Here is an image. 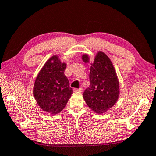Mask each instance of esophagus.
Instances as JSON below:
<instances>
[{"mask_svg":"<svg viewBox=\"0 0 156 156\" xmlns=\"http://www.w3.org/2000/svg\"><path fill=\"white\" fill-rule=\"evenodd\" d=\"M73 92H83V89L82 88H80V89H73Z\"/></svg>","mask_w":156,"mask_h":156,"instance_id":"obj_1","label":"esophagus"}]
</instances>
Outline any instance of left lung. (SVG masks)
Returning a JSON list of instances; mask_svg holds the SVG:
<instances>
[{"label":"left lung","mask_w":156,"mask_h":156,"mask_svg":"<svg viewBox=\"0 0 156 156\" xmlns=\"http://www.w3.org/2000/svg\"><path fill=\"white\" fill-rule=\"evenodd\" d=\"M82 60L90 62L88 54H84ZM90 84L83 93L84 101L98 114L107 112L118 101L120 86L117 73L109 56L101 51L97 52L91 63L89 73Z\"/></svg>","instance_id":"8db88e82"}]
</instances>
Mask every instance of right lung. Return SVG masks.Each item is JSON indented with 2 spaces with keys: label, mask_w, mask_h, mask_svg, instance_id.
Returning <instances> with one entry per match:
<instances>
[{
  "label": "right lung",
  "mask_w": 156,
  "mask_h": 156,
  "mask_svg": "<svg viewBox=\"0 0 156 156\" xmlns=\"http://www.w3.org/2000/svg\"><path fill=\"white\" fill-rule=\"evenodd\" d=\"M67 64L59 56L47 60L34 84L33 94L41 109L55 115L61 112L73 94L69 82L64 74Z\"/></svg>",
  "instance_id": "1"
}]
</instances>
